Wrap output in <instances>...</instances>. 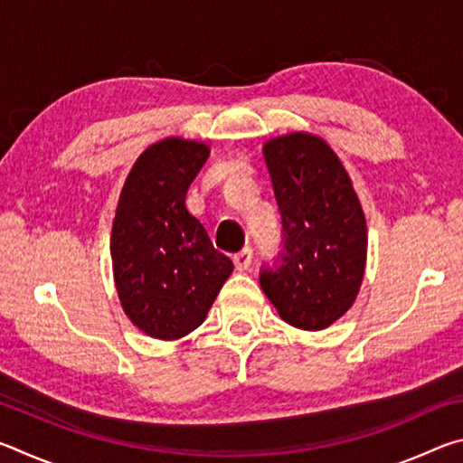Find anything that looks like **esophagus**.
I'll return each mask as SVG.
<instances>
[{
	"instance_id": "obj_1",
	"label": "esophagus",
	"mask_w": 463,
	"mask_h": 463,
	"mask_svg": "<svg viewBox=\"0 0 463 463\" xmlns=\"http://www.w3.org/2000/svg\"><path fill=\"white\" fill-rule=\"evenodd\" d=\"M250 260H253V250H250L249 247L239 250V253H234V257H232L234 268H237L239 271H245L250 265Z\"/></svg>"
}]
</instances>
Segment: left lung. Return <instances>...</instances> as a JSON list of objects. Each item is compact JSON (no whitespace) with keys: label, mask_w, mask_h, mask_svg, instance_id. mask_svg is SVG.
<instances>
[{"label":"left lung","mask_w":463,"mask_h":463,"mask_svg":"<svg viewBox=\"0 0 463 463\" xmlns=\"http://www.w3.org/2000/svg\"><path fill=\"white\" fill-rule=\"evenodd\" d=\"M284 224L281 265L261 288L281 320L323 331L354 307L367 260V226L354 182L325 138L289 132L263 145Z\"/></svg>","instance_id":"left-lung-1"}]
</instances>
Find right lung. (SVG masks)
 <instances>
[{
	"mask_svg": "<svg viewBox=\"0 0 463 463\" xmlns=\"http://www.w3.org/2000/svg\"><path fill=\"white\" fill-rule=\"evenodd\" d=\"M208 155L206 143L182 137L146 146L116 206V292L130 323L153 339L175 341L198 328L232 273V261L185 208L187 187Z\"/></svg>",
	"mask_w": 463,
	"mask_h": 463,
	"instance_id": "add662e5",
	"label": "right lung"
}]
</instances>
